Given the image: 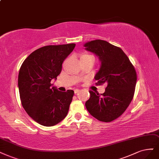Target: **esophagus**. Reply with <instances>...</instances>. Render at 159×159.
I'll list each match as a JSON object with an SVG mask.
<instances>
[{
	"label": "esophagus",
	"instance_id": "1",
	"mask_svg": "<svg viewBox=\"0 0 159 159\" xmlns=\"http://www.w3.org/2000/svg\"><path fill=\"white\" fill-rule=\"evenodd\" d=\"M80 89H75L74 90V93H75V94H77L78 93H79L80 92Z\"/></svg>",
	"mask_w": 159,
	"mask_h": 159
}]
</instances>
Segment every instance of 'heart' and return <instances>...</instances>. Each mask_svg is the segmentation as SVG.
Segmentation results:
<instances>
[{
    "instance_id": "obj_1",
    "label": "heart",
    "mask_w": 159,
    "mask_h": 159,
    "mask_svg": "<svg viewBox=\"0 0 159 159\" xmlns=\"http://www.w3.org/2000/svg\"><path fill=\"white\" fill-rule=\"evenodd\" d=\"M81 57H93V56H92V55H91V54H84Z\"/></svg>"
}]
</instances>
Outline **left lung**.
<instances>
[{
  "label": "left lung",
  "mask_w": 159,
  "mask_h": 159,
  "mask_svg": "<svg viewBox=\"0 0 159 159\" xmlns=\"http://www.w3.org/2000/svg\"><path fill=\"white\" fill-rule=\"evenodd\" d=\"M84 47L97 55L101 62V68L95 77L97 80L95 84L107 85L102 94L89 91L86 108L99 121L111 122L121 116L133 99L136 71L122 49L106 41H91Z\"/></svg>",
  "instance_id": "8db88e82"
}]
</instances>
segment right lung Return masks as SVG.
Returning a JSON list of instances; mask_svg holds the SVG:
<instances>
[{
  "label": "right lung",
  "instance_id": "add662e5",
  "mask_svg": "<svg viewBox=\"0 0 159 159\" xmlns=\"http://www.w3.org/2000/svg\"><path fill=\"white\" fill-rule=\"evenodd\" d=\"M75 46L71 43L43 47L31 53L21 66L18 88L21 105L33 120L42 125H56L68 114L74 91L61 92L50 87L51 80L61 74L63 62Z\"/></svg>",
  "mask_w": 159,
  "mask_h": 159
}]
</instances>
